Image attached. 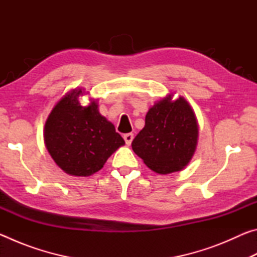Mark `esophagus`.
<instances>
[{
    "instance_id": "esophagus-1",
    "label": "esophagus",
    "mask_w": 257,
    "mask_h": 257,
    "mask_svg": "<svg viewBox=\"0 0 257 257\" xmlns=\"http://www.w3.org/2000/svg\"><path fill=\"white\" fill-rule=\"evenodd\" d=\"M123 139H124L125 144H127V145H130V144H132L133 139H134V134H132V133H129V134H125L124 136H123Z\"/></svg>"
}]
</instances>
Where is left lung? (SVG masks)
Returning a JSON list of instances; mask_svg holds the SVG:
<instances>
[{
    "label": "left lung",
    "mask_w": 257,
    "mask_h": 257,
    "mask_svg": "<svg viewBox=\"0 0 257 257\" xmlns=\"http://www.w3.org/2000/svg\"><path fill=\"white\" fill-rule=\"evenodd\" d=\"M197 138L198 124L193 108L182 96L172 101L170 94L150 108L145 127L132 146L151 170L168 175L189 163Z\"/></svg>",
    "instance_id": "left-lung-1"
}]
</instances>
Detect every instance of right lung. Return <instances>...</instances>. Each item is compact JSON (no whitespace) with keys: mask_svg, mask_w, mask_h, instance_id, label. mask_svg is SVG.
<instances>
[{"mask_svg":"<svg viewBox=\"0 0 257 257\" xmlns=\"http://www.w3.org/2000/svg\"><path fill=\"white\" fill-rule=\"evenodd\" d=\"M82 89H73L56 103L47 118L44 141L54 162L76 177H88L124 145L114 125L99 114L96 101L81 106Z\"/></svg>","mask_w":257,"mask_h":257,"instance_id":"add662e5","label":"right lung"}]
</instances>
